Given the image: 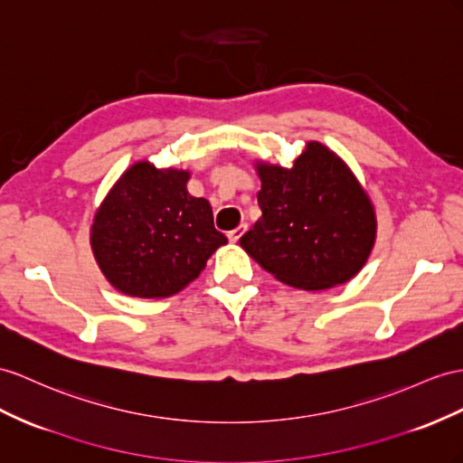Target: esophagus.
Listing matches in <instances>:
<instances>
[{"label":"esophagus","instance_id":"1","mask_svg":"<svg viewBox=\"0 0 463 463\" xmlns=\"http://www.w3.org/2000/svg\"><path fill=\"white\" fill-rule=\"evenodd\" d=\"M246 231H248V224H244V222H242L239 229H234V231H231V232H229V241H231V242H239V241L242 239V236H244V232H246Z\"/></svg>","mask_w":463,"mask_h":463}]
</instances>
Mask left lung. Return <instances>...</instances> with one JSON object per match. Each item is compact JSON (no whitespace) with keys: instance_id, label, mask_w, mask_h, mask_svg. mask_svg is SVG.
I'll use <instances>...</instances> for the list:
<instances>
[{"instance_id":"left-lung-1","label":"left lung","mask_w":463,"mask_h":463,"mask_svg":"<svg viewBox=\"0 0 463 463\" xmlns=\"http://www.w3.org/2000/svg\"><path fill=\"white\" fill-rule=\"evenodd\" d=\"M262 217L241 246L276 279L318 291L364 268L375 242V211L348 165L309 142L291 168L258 162Z\"/></svg>"}]
</instances>
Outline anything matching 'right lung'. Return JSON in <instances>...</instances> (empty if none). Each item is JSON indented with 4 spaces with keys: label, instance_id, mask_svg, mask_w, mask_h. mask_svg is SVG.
I'll list each match as a JSON object with an SVG mask.
<instances>
[{
    "label": "right lung",
    "instance_id": "add662e5",
    "mask_svg": "<svg viewBox=\"0 0 463 463\" xmlns=\"http://www.w3.org/2000/svg\"><path fill=\"white\" fill-rule=\"evenodd\" d=\"M189 172L137 162L118 177L91 224V250L103 276L130 298L182 291L227 242L203 197L187 192Z\"/></svg>",
    "mask_w": 463,
    "mask_h": 463
}]
</instances>
